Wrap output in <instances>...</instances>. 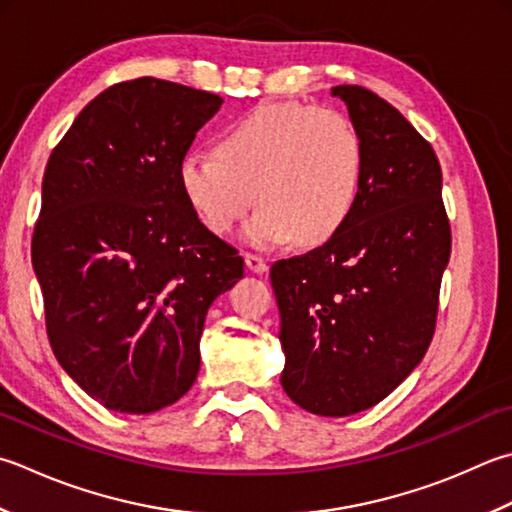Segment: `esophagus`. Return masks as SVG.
<instances>
[{
    "label": "esophagus",
    "mask_w": 512,
    "mask_h": 512,
    "mask_svg": "<svg viewBox=\"0 0 512 512\" xmlns=\"http://www.w3.org/2000/svg\"><path fill=\"white\" fill-rule=\"evenodd\" d=\"M244 262H246L248 270H253V273H257V275H262V273H266V270H268V262H266L264 257H259V255L246 253L244 255Z\"/></svg>",
    "instance_id": "obj_1"
}]
</instances>
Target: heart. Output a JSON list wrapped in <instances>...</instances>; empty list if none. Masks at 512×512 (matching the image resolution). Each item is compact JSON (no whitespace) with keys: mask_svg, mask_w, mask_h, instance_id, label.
Instances as JSON below:
<instances>
[{"mask_svg":"<svg viewBox=\"0 0 512 512\" xmlns=\"http://www.w3.org/2000/svg\"><path fill=\"white\" fill-rule=\"evenodd\" d=\"M217 153H186L179 186L215 235H228L255 202L262 204L244 228L257 248L290 239L299 246L326 242L348 219L362 186V137L333 108L257 106L224 130Z\"/></svg>","mask_w":512,"mask_h":512,"instance_id":"b5f03b06","label":"heart"}]
</instances>
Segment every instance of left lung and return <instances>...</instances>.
<instances>
[{
    "label": "left lung",
    "mask_w": 512,
    "mask_h": 512,
    "mask_svg": "<svg viewBox=\"0 0 512 512\" xmlns=\"http://www.w3.org/2000/svg\"><path fill=\"white\" fill-rule=\"evenodd\" d=\"M364 144L357 202L342 228L270 268L286 355L282 386L297 406L348 417L413 373L435 333L450 224L442 168L413 124L362 86H335Z\"/></svg>",
    "instance_id": "1"
}]
</instances>
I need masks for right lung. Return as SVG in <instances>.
<instances>
[{"mask_svg":"<svg viewBox=\"0 0 512 512\" xmlns=\"http://www.w3.org/2000/svg\"><path fill=\"white\" fill-rule=\"evenodd\" d=\"M222 102L155 77L115 84L46 164L30 250L48 339L79 388L117 413H155L188 393L208 308L244 277L177 175Z\"/></svg>","mask_w":512,"mask_h":512,"instance_id":"obj_1","label":"right lung"}]
</instances>
